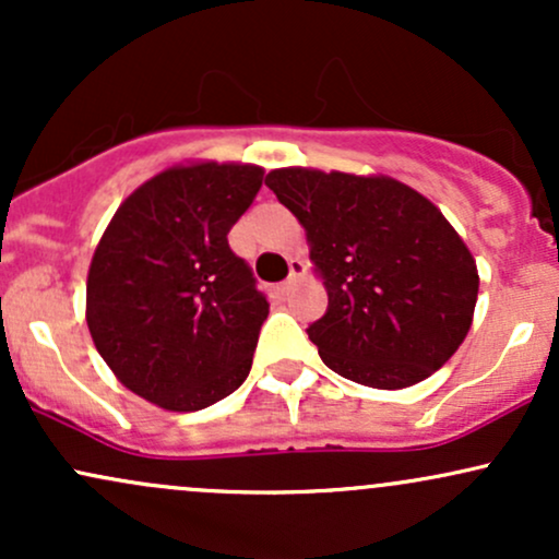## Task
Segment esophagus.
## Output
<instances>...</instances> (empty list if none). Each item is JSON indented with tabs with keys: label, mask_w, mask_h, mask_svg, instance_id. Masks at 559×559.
I'll list each match as a JSON object with an SVG mask.
<instances>
[{
	"label": "esophagus",
	"mask_w": 559,
	"mask_h": 559,
	"mask_svg": "<svg viewBox=\"0 0 559 559\" xmlns=\"http://www.w3.org/2000/svg\"><path fill=\"white\" fill-rule=\"evenodd\" d=\"M305 273H307L305 260H292V273H288V278L284 281V284H281V292H288V288L297 284V281H299Z\"/></svg>",
	"instance_id": "34e87169"
}]
</instances>
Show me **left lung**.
I'll list each match as a JSON object with an SVG mask.
<instances>
[{
    "label": "left lung",
    "instance_id": "left-lung-1",
    "mask_svg": "<svg viewBox=\"0 0 559 559\" xmlns=\"http://www.w3.org/2000/svg\"><path fill=\"white\" fill-rule=\"evenodd\" d=\"M307 234L329 310L307 329L333 373L370 389L426 381L465 342L478 299L471 249L431 199L391 176L271 170Z\"/></svg>",
    "mask_w": 559,
    "mask_h": 559
}]
</instances>
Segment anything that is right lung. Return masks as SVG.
Returning <instances> with one entry per match:
<instances>
[{"mask_svg": "<svg viewBox=\"0 0 559 559\" xmlns=\"http://www.w3.org/2000/svg\"><path fill=\"white\" fill-rule=\"evenodd\" d=\"M265 170L197 159L131 191L94 249L86 323L96 352L146 402L194 413L247 381L267 299L228 230Z\"/></svg>", "mask_w": 559, "mask_h": 559, "instance_id": "add662e5", "label": "right lung"}]
</instances>
